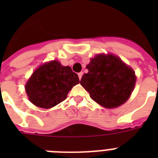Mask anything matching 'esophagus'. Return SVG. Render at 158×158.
Instances as JSON below:
<instances>
[{
  "label": "esophagus",
  "mask_w": 158,
  "mask_h": 158,
  "mask_svg": "<svg viewBox=\"0 0 158 158\" xmlns=\"http://www.w3.org/2000/svg\"><path fill=\"white\" fill-rule=\"evenodd\" d=\"M78 75H79V79H81L82 76H83V72H79V74H78Z\"/></svg>",
  "instance_id": "34e87169"
}]
</instances>
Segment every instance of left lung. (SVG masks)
Instances as JSON below:
<instances>
[{
	"mask_svg": "<svg viewBox=\"0 0 158 158\" xmlns=\"http://www.w3.org/2000/svg\"><path fill=\"white\" fill-rule=\"evenodd\" d=\"M80 84L91 98L106 108L120 106L127 101L135 88L136 76L132 68L116 56L99 54L92 58Z\"/></svg>",
	"mask_w": 158,
	"mask_h": 158,
	"instance_id": "obj_1",
	"label": "left lung"
}]
</instances>
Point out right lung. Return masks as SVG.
I'll return each instance as SVG.
<instances>
[{"label": "right lung", "instance_id": "obj_1", "mask_svg": "<svg viewBox=\"0 0 158 158\" xmlns=\"http://www.w3.org/2000/svg\"><path fill=\"white\" fill-rule=\"evenodd\" d=\"M79 83L78 74L69 66L57 60L42 64L25 84L28 100L38 107H53L67 98L72 88Z\"/></svg>", "mask_w": 158, "mask_h": 158}]
</instances>
